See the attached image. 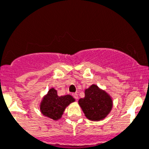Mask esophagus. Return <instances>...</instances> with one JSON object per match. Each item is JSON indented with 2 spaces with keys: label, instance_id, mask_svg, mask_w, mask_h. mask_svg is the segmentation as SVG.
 I'll return each instance as SVG.
<instances>
[{
  "label": "esophagus",
  "instance_id": "obj_1",
  "mask_svg": "<svg viewBox=\"0 0 149 149\" xmlns=\"http://www.w3.org/2000/svg\"><path fill=\"white\" fill-rule=\"evenodd\" d=\"M72 95H73V97L75 98L76 100L78 99V95H77V93H73V94H72Z\"/></svg>",
  "mask_w": 149,
  "mask_h": 149
}]
</instances>
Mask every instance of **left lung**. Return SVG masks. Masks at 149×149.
I'll use <instances>...</instances> for the list:
<instances>
[{
    "label": "left lung",
    "instance_id": "left-lung-1",
    "mask_svg": "<svg viewBox=\"0 0 149 149\" xmlns=\"http://www.w3.org/2000/svg\"><path fill=\"white\" fill-rule=\"evenodd\" d=\"M78 104L89 120L98 122L105 119L113 107V99L105 90L93 84L85 89V97Z\"/></svg>",
    "mask_w": 149,
    "mask_h": 149
}]
</instances>
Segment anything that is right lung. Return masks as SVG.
<instances>
[{
	"mask_svg": "<svg viewBox=\"0 0 149 149\" xmlns=\"http://www.w3.org/2000/svg\"><path fill=\"white\" fill-rule=\"evenodd\" d=\"M75 99L71 95L59 96L54 88H51L41 101L39 109L44 116L57 121L61 119L65 108Z\"/></svg>",
	"mask_w": 149,
	"mask_h": 149,
	"instance_id": "obj_1",
	"label": "right lung"
}]
</instances>
